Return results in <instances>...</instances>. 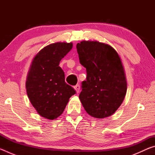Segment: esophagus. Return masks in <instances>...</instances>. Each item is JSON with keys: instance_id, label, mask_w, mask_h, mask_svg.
Masks as SVG:
<instances>
[{"instance_id": "obj_1", "label": "esophagus", "mask_w": 155, "mask_h": 155, "mask_svg": "<svg viewBox=\"0 0 155 155\" xmlns=\"http://www.w3.org/2000/svg\"><path fill=\"white\" fill-rule=\"evenodd\" d=\"M74 88V90H76V91H77V93L79 92V91H80V85H75Z\"/></svg>"}]
</instances>
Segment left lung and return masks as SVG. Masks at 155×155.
<instances>
[{"mask_svg":"<svg viewBox=\"0 0 155 155\" xmlns=\"http://www.w3.org/2000/svg\"><path fill=\"white\" fill-rule=\"evenodd\" d=\"M77 49L87 71L79 94L84 109L96 118L111 116L121 105L127 89L118 54L111 46L96 41H81Z\"/></svg>","mask_w":155,"mask_h":155,"instance_id":"1","label":"left lung"}]
</instances>
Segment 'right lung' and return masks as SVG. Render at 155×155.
I'll return each instance as SVG.
<instances>
[{
	"label": "right lung",
	"instance_id": "add662e5",
	"mask_svg": "<svg viewBox=\"0 0 155 155\" xmlns=\"http://www.w3.org/2000/svg\"><path fill=\"white\" fill-rule=\"evenodd\" d=\"M72 46L71 42H56L44 47L34 57L28 72V97L39 115L46 119L60 116L69 98L76 94L65 82L64 72L59 66Z\"/></svg>",
	"mask_w": 155,
	"mask_h": 155
}]
</instances>
